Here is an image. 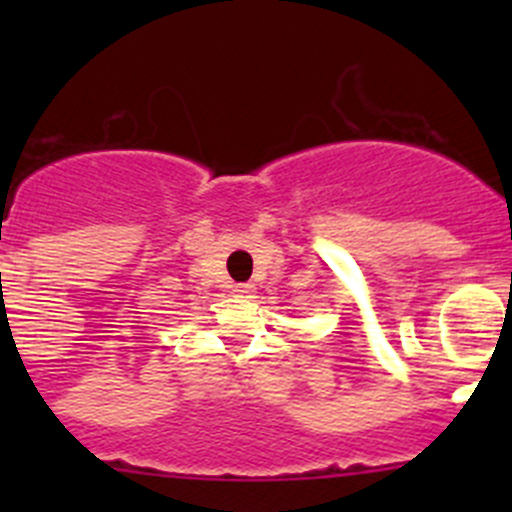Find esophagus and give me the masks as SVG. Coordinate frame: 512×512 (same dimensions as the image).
<instances>
[{
  "label": "esophagus",
  "instance_id": "esophagus-1",
  "mask_svg": "<svg viewBox=\"0 0 512 512\" xmlns=\"http://www.w3.org/2000/svg\"><path fill=\"white\" fill-rule=\"evenodd\" d=\"M252 292H255V287L252 285H235L232 287V294H235V297H252Z\"/></svg>",
  "mask_w": 512,
  "mask_h": 512
}]
</instances>
